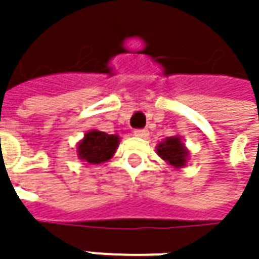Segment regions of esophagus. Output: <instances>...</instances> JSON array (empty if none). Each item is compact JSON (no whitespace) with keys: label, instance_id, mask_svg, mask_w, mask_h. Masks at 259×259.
I'll use <instances>...</instances> for the list:
<instances>
[{"label":"esophagus","instance_id":"esophagus-1","mask_svg":"<svg viewBox=\"0 0 259 259\" xmlns=\"http://www.w3.org/2000/svg\"><path fill=\"white\" fill-rule=\"evenodd\" d=\"M134 135L135 137H140V138H147L148 137V131L147 130H135Z\"/></svg>","mask_w":259,"mask_h":259}]
</instances>
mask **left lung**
Returning <instances> with one entry per match:
<instances>
[{"mask_svg":"<svg viewBox=\"0 0 259 259\" xmlns=\"http://www.w3.org/2000/svg\"><path fill=\"white\" fill-rule=\"evenodd\" d=\"M157 154L174 168H180L187 163L189 150L184 147L179 137H168L157 145Z\"/></svg>","mask_w":259,"mask_h":259,"instance_id":"obj_1","label":"left lung"}]
</instances>
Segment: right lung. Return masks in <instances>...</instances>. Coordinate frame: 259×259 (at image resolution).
<instances>
[{
    "mask_svg": "<svg viewBox=\"0 0 259 259\" xmlns=\"http://www.w3.org/2000/svg\"><path fill=\"white\" fill-rule=\"evenodd\" d=\"M118 144V135H109L98 130H91L77 144V157L89 164H101L115 154Z\"/></svg>",
    "mask_w": 259,
    "mask_h": 259,
    "instance_id": "1",
    "label": "right lung"
}]
</instances>
